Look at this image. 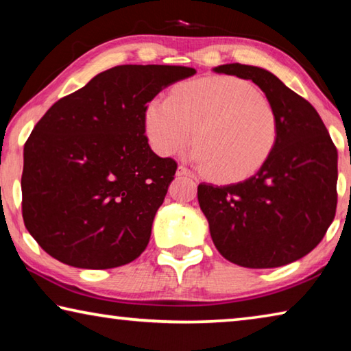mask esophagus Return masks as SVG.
<instances>
[{
	"label": "esophagus",
	"instance_id": "esophagus-1",
	"mask_svg": "<svg viewBox=\"0 0 351 351\" xmlns=\"http://www.w3.org/2000/svg\"><path fill=\"white\" fill-rule=\"evenodd\" d=\"M176 175H180V176H190V178H197L195 176V173L192 170H189L186 165H180V167H178V170H176Z\"/></svg>",
	"mask_w": 351,
	"mask_h": 351
}]
</instances>
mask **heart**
Listing matches in <instances>:
<instances>
[{
	"instance_id": "1",
	"label": "heart",
	"mask_w": 351,
	"mask_h": 351,
	"mask_svg": "<svg viewBox=\"0 0 351 351\" xmlns=\"http://www.w3.org/2000/svg\"><path fill=\"white\" fill-rule=\"evenodd\" d=\"M148 139L170 156L193 139L195 161L207 175L235 181L252 175L271 156L278 139V116L271 100L252 83L237 77L184 82L169 99L145 111Z\"/></svg>"
}]
</instances>
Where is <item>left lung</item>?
Here are the masks:
<instances>
[{
  "mask_svg": "<svg viewBox=\"0 0 351 351\" xmlns=\"http://www.w3.org/2000/svg\"><path fill=\"white\" fill-rule=\"evenodd\" d=\"M215 73L252 80L278 116V139L257 173L228 186H198L210 237L226 260L277 268L311 252L337 206V150L314 106L257 66L230 63Z\"/></svg>",
  "mask_w": 351,
  "mask_h": 351,
  "instance_id": "8db88e82",
  "label": "left lung"
}]
</instances>
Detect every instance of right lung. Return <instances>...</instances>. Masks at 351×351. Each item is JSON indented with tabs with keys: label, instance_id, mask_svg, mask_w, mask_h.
Returning a JSON list of instances; mask_svg holds the SVG:
<instances>
[{
	"label": "right lung",
	"instance_id": "obj_1",
	"mask_svg": "<svg viewBox=\"0 0 351 351\" xmlns=\"http://www.w3.org/2000/svg\"><path fill=\"white\" fill-rule=\"evenodd\" d=\"M197 71L122 64L46 111L25 144V226L51 257L85 269L127 265L145 251L178 164L148 145L145 111Z\"/></svg>",
	"mask_w": 351,
	"mask_h": 351
}]
</instances>
